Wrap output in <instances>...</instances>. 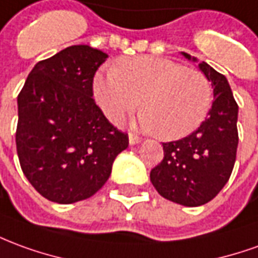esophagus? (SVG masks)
I'll list each match as a JSON object with an SVG mask.
<instances>
[{
	"instance_id": "34e87169",
	"label": "esophagus",
	"mask_w": 258,
	"mask_h": 258,
	"mask_svg": "<svg viewBox=\"0 0 258 258\" xmlns=\"http://www.w3.org/2000/svg\"><path fill=\"white\" fill-rule=\"evenodd\" d=\"M128 142H130V145H137V144H140V142H141V138H140V137H137V135H134V134H130Z\"/></svg>"
}]
</instances>
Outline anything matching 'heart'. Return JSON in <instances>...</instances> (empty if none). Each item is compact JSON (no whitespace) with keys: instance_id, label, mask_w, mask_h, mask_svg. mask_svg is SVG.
Listing matches in <instances>:
<instances>
[{"instance_id":"b5f03b06","label":"heart","mask_w":258,"mask_h":258,"mask_svg":"<svg viewBox=\"0 0 258 258\" xmlns=\"http://www.w3.org/2000/svg\"><path fill=\"white\" fill-rule=\"evenodd\" d=\"M93 96L113 123L140 104L138 127L162 140L185 137L204 121L212 102L208 78L177 61L140 55L121 58L93 78Z\"/></svg>"}]
</instances>
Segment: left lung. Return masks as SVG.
I'll list each match as a JSON object with an SVG mask.
<instances>
[{"label": "left lung", "instance_id": "left-lung-1", "mask_svg": "<svg viewBox=\"0 0 258 258\" xmlns=\"http://www.w3.org/2000/svg\"><path fill=\"white\" fill-rule=\"evenodd\" d=\"M187 60L196 57L183 53ZM214 88L208 116L194 133L163 142V159L151 170V183L163 198L184 207L207 204L228 183L239 144L237 113L229 82L207 62L198 64Z\"/></svg>", "mask_w": 258, "mask_h": 258}]
</instances>
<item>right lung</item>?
<instances>
[{"label": "right lung", "instance_id": "add662e5", "mask_svg": "<svg viewBox=\"0 0 258 258\" xmlns=\"http://www.w3.org/2000/svg\"><path fill=\"white\" fill-rule=\"evenodd\" d=\"M109 55L86 44L39 61L18 95L16 151L23 174L44 198L73 204L110 177L128 135L92 99L93 77Z\"/></svg>", "mask_w": 258, "mask_h": 258}]
</instances>
